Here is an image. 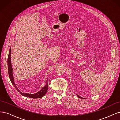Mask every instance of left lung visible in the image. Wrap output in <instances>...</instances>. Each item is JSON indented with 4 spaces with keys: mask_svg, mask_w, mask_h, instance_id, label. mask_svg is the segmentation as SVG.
Wrapping results in <instances>:
<instances>
[{
    "mask_svg": "<svg viewBox=\"0 0 120 120\" xmlns=\"http://www.w3.org/2000/svg\"><path fill=\"white\" fill-rule=\"evenodd\" d=\"M78 97H79V98H81V97H79V96H78Z\"/></svg>",
    "mask_w": 120,
    "mask_h": 120,
    "instance_id": "left-lung-1",
    "label": "left lung"
}]
</instances>
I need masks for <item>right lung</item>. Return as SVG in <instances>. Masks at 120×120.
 <instances>
[{
	"mask_svg": "<svg viewBox=\"0 0 120 120\" xmlns=\"http://www.w3.org/2000/svg\"><path fill=\"white\" fill-rule=\"evenodd\" d=\"M10 53H11V49L10 48L9 49V54L8 56V75H9V77L11 81V82H12L13 85L14 86V87L16 88L17 90L19 92L21 95L23 96L32 98V99H38V98H41L42 97L44 96L46 93L47 92V90H48V79H47V82L45 86L38 91V93H35L34 94H27V93H22L20 92L19 90L17 88V87L15 86V83L14 82V78L13 77V74H12V68L11 67V59H10Z\"/></svg>",
	"mask_w": 120,
	"mask_h": 120,
	"instance_id": "add662e5",
	"label": "right lung"
}]
</instances>
